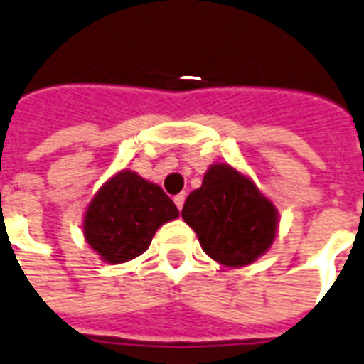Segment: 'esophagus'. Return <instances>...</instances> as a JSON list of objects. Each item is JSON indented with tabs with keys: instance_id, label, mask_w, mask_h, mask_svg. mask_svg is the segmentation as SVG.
<instances>
[{
	"instance_id": "34e87169",
	"label": "esophagus",
	"mask_w": 364,
	"mask_h": 364,
	"mask_svg": "<svg viewBox=\"0 0 364 364\" xmlns=\"http://www.w3.org/2000/svg\"><path fill=\"white\" fill-rule=\"evenodd\" d=\"M185 198H186V196L183 194V192H181V194L176 196V198H173V203H176V207H178L179 210H181V208H183V203H185Z\"/></svg>"
}]
</instances>
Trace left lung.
I'll return each mask as SVG.
<instances>
[{
	"instance_id": "8db88e82",
	"label": "left lung",
	"mask_w": 364,
	"mask_h": 364,
	"mask_svg": "<svg viewBox=\"0 0 364 364\" xmlns=\"http://www.w3.org/2000/svg\"><path fill=\"white\" fill-rule=\"evenodd\" d=\"M181 216L208 257L229 267L257 260L277 235L274 205L229 164L208 168L203 185L186 198Z\"/></svg>"
}]
</instances>
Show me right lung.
<instances>
[{"label": "right lung", "mask_w": 364, "mask_h": 364, "mask_svg": "<svg viewBox=\"0 0 364 364\" xmlns=\"http://www.w3.org/2000/svg\"><path fill=\"white\" fill-rule=\"evenodd\" d=\"M178 216V207L161 186L122 170L87 207L84 236L102 260L122 264L143 255L156 230Z\"/></svg>", "instance_id": "1"}]
</instances>
